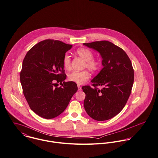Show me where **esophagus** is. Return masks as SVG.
I'll return each mask as SVG.
<instances>
[{
	"instance_id": "1",
	"label": "esophagus",
	"mask_w": 158,
	"mask_h": 158,
	"mask_svg": "<svg viewBox=\"0 0 158 158\" xmlns=\"http://www.w3.org/2000/svg\"><path fill=\"white\" fill-rule=\"evenodd\" d=\"M77 88H78V90H79V91H81V90L82 89L81 87L79 85H77Z\"/></svg>"
}]
</instances>
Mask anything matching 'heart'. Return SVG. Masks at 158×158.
I'll return each mask as SVG.
<instances>
[{"mask_svg":"<svg viewBox=\"0 0 158 158\" xmlns=\"http://www.w3.org/2000/svg\"><path fill=\"white\" fill-rule=\"evenodd\" d=\"M76 54L85 60L84 67H86L92 73H96L101 67V62L94 59V53L87 48H79L76 51ZM63 65L65 70H70L71 69L70 57L66 54L63 59ZM89 77V74L86 70L81 71H73L69 74L68 79L71 82L77 84H82L87 81Z\"/></svg>","mask_w":158,"mask_h":158,"instance_id":"b5f03b06","label":"heart"}]
</instances>
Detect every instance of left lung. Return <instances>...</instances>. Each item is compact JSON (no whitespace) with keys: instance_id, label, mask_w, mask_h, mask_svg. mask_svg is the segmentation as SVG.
Returning <instances> with one entry per match:
<instances>
[{"instance_id":"left-lung-1","label":"left lung","mask_w":158,"mask_h":158,"mask_svg":"<svg viewBox=\"0 0 158 158\" xmlns=\"http://www.w3.org/2000/svg\"><path fill=\"white\" fill-rule=\"evenodd\" d=\"M99 52L104 68L91 81V85L83 86L84 102L88 114L98 121L108 120L123 108L131 93L134 70L128 55L118 46L107 40L84 43ZM103 87L99 89L98 87Z\"/></svg>"}]
</instances>
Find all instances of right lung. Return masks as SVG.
<instances>
[{
  "label": "right lung",
  "mask_w": 158,
  "mask_h": 158,
  "mask_svg": "<svg viewBox=\"0 0 158 158\" xmlns=\"http://www.w3.org/2000/svg\"><path fill=\"white\" fill-rule=\"evenodd\" d=\"M72 45L47 39L33 46L25 55L20 80L30 108L39 116L53 119L67 107L77 84L65 82L63 59ZM57 83L61 84L57 88Z\"/></svg>",
  "instance_id": "1"
}]
</instances>
